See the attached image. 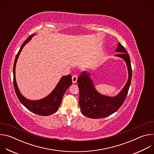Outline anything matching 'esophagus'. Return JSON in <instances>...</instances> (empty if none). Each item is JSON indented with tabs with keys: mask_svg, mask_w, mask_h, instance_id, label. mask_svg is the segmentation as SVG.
Listing matches in <instances>:
<instances>
[{
	"mask_svg": "<svg viewBox=\"0 0 154 154\" xmlns=\"http://www.w3.org/2000/svg\"><path fill=\"white\" fill-rule=\"evenodd\" d=\"M77 75H72V82L74 83H76L77 82Z\"/></svg>",
	"mask_w": 154,
	"mask_h": 154,
	"instance_id": "34e87169",
	"label": "esophagus"
}]
</instances>
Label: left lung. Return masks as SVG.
Returning <instances> with one entry per match:
<instances>
[{"mask_svg": "<svg viewBox=\"0 0 154 154\" xmlns=\"http://www.w3.org/2000/svg\"><path fill=\"white\" fill-rule=\"evenodd\" d=\"M116 51L121 52L115 56L124 60L128 72L127 82L118 95L108 97L99 93L95 89L90 74L86 72H82L77 79L80 93L79 105L82 114L88 118L98 119L110 115L118 111L126 99L132 76L130 57L119 42Z\"/></svg>", "mask_w": 154, "mask_h": 154, "instance_id": "obj_1", "label": "left lung"}]
</instances>
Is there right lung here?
Masks as SVG:
<instances>
[{
  "label": "right lung",
  "instance_id": "add662e5",
  "mask_svg": "<svg viewBox=\"0 0 154 154\" xmlns=\"http://www.w3.org/2000/svg\"><path fill=\"white\" fill-rule=\"evenodd\" d=\"M34 35L30 36L22 45L17 54L13 66V84L16 94L19 101L30 112L41 116H49L55 113L61 103L63 96L66 90L72 84V76L68 75L63 76L60 79L55 88L47 97L38 100H30L22 95L18 89L15 77V68L18 57L24 48Z\"/></svg>",
  "mask_w": 154,
  "mask_h": 154
}]
</instances>
